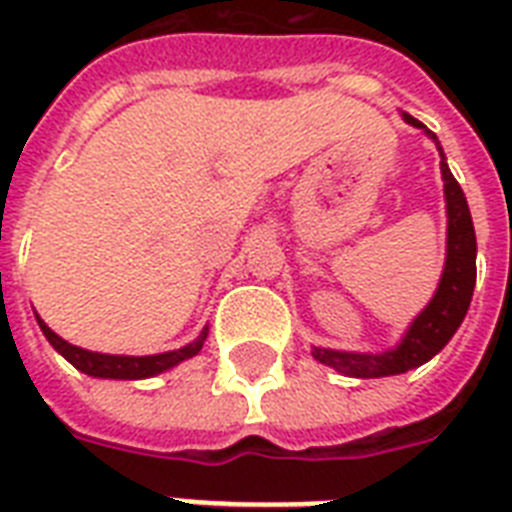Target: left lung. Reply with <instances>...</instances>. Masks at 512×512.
<instances>
[{
    "mask_svg": "<svg viewBox=\"0 0 512 512\" xmlns=\"http://www.w3.org/2000/svg\"><path fill=\"white\" fill-rule=\"evenodd\" d=\"M406 124L425 130L433 143L438 146L436 132H430L414 116L404 114ZM441 154V175H444V196H446V265L438 281V289L433 300L425 305V311L412 321L406 329L404 340L396 348L385 353H350V350H329L313 348V358L321 364L332 366L337 372L348 377H390V374H404L409 369H417L425 361L436 356L446 342L460 329L462 319L473 300V287H476V231H473V217H470L468 199L462 193L460 183L454 180L449 164H446L444 148L438 146Z\"/></svg>",
    "mask_w": 512,
    "mask_h": 512,
    "instance_id": "obj_1",
    "label": "left lung"
}]
</instances>
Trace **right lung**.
<instances>
[{"label":"right lung","instance_id":"obj_1","mask_svg":"<svg viewBox=\"0 0 512 512\" xmlns=\"http://www.w3.org/2000/svg\"><path fill=\"white\" fill-rule=\"evenodd\" d=\"M36 321H39V327H42L44 337L50 340L52 348L58 350L68 364H74L79 372L90 374V377H106V380H143V377L162 374L180 364V361H185V358L196 356L204 340H207V329H204L185 348L170 350V353H156V356H108V353H92V350L76 348V345L55 335L39 316H36Z\"/></svg>","mask_w":512,"mask_h":512}]
</instances>
